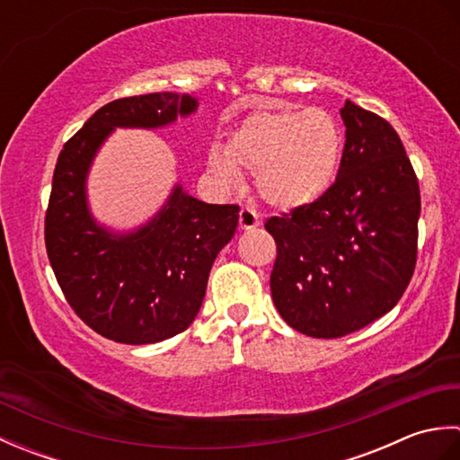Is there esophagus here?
Returning <instances> with one entry per match:
<instances>
[{
    "label": "esophagus",
    "instance_id": "esophagus-1",
    "mask_svg": "<svg viewBox=\"0 0 460 460\" xmlns=\"http://www.w3.org/2000/svg\"><path fill=\"white\" fill-rule=\"evenodd\" d=\"M259 217H257V213L252 211V209H249V208H243L241 211H239V227L241 229H245V231H249V229H255V227H259Z\"/></svg>",
    "mask_w": 460,
    "mask_h": 460
}]
</instances>
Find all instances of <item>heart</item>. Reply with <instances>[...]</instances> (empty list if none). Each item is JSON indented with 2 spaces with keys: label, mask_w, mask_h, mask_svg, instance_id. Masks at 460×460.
I'll use <instances>...</instances> for the list:
<instances>
[{
  "label": "heart",
  "mask_w": 460,
  "mask_h": 460,
  "mask_svg": "<svg viewBox=\"0 0 460 460\" xmlns=\"http://www.w3.org/2000/svg\"><path fill=\"white\" fill-rule=\"evenodd\" d=\"M341 155L344 130L332 112L320 106L261 109L229 132L223 152H209L208 170L225 190L241 183L239 170L252 172L262 201L298 211L332 190Z\"/></svg>",
  "instance_id": "b5f03b06"
}]
</instances>
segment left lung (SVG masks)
Returning <instances> with one entry per match:
<instances>
[{
	"label": "left lung",
	"mask_w": 460,
	"mask_h": 460,
	"mask_svg": "<svg viewBox=\"0 0 460 460\" xmlns=\"http://www.w3.org/2000/svg\"><path fill=\"white\" fill-rule=\"evenodd\" d=\"M346 146L332 190L310 208L270 217L272 300L290 328L341 338L392 310L417 259L421 195L394 126L346 101Z\"/></svg>",
	"instance_id": "1"
}]
</instances>
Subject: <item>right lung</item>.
<instances>
[{"label":"right lung","mask_w":460,"mask_h":460,"mask_svg":"<svg viewBox=\"0 0 460 460\" xmlns=\"http://www.w3.org/2000/svg\"><path fill=\"white\" fill-rule=\"evenodd\" d=\"M198 104L178 93L112 101L58 154L45 215L49 262L84 324L120 344H155L191 324L213 261L235 235L239 208L203 203L175 183L148 221L119 231L96 221L86 180L116 128H165Z\"/></svg>","instance_id":"1"}]
</instances>
